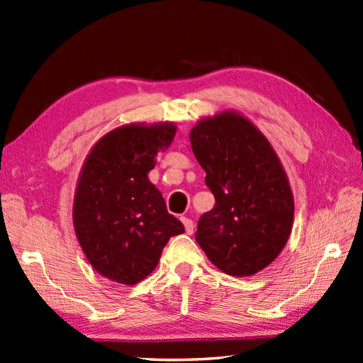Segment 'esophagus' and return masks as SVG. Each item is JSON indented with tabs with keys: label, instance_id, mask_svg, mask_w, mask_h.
<instances>
[{
	"label": "esophagus",
	"instance_id": "34e87169",
	"mask_svg": "<svg viewBox=\"0 0 363 363\" xmlns=\"http://www.w3.org/2000/svg\"><path fill=\"white\" fill-rule=\"evenodd\" d=\"M181 222L184 223L185 233H187V234H193V231H194V225H193V220H191V219H189V217L181 216Z\"/></svg>",
	"mask_w": 363,
	"mask_h": 363
}]
</instances>
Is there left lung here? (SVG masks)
Instances as JSON below:
<instances>
[{"label": "left lung", "mask_w": 363, "mask_h": 363, "mask_svg": "<svg viewBox=\"0 0 363 363\" xmlns=\"http://www.w3.org/2000/svg\"><path fill=\"white\" fill-rule=\"evenodd\" d=\"M190 143L216 199L201 217L196 242L228 275L260 272L283 251L294 225V194L281 161L235 111L199 120Z\"/></svg>", "instance_id": "8db88e82"}]
</instances>
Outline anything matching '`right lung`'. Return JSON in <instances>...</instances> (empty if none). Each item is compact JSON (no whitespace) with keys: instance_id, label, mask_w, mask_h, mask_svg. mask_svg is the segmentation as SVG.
Returning <instances> with one entry per match:
<instances>
[{"instance_id":"add662e5","label":"right lung","mask_w":363,"mask_h":363,"mask_svg":"<svg viewBox=\"0 0 363 363\" xmlns=\"http://www.w3.org/2000/svg\"><path fill=\"white\" fill-rule=\"evenodd\" d=\"M174 135L172 121L124 124L92 146L80 170L72 225L91 266L111 281H143L170 237L184 233L147 178Z\"/></svg>"}]
</instances>
